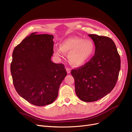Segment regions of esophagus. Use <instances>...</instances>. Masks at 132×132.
I'll use <instances>...</instances> for the list:
<instances>
[{
    "mask_svg": "<svg viewBox=\"0 0 132 132\" xmlns=\"http://www.w3.org/2000/svg\"><path fill=\"white\" fill-rule=\"evenodd\" d=\"M66 70L67 73L68 74H70V73H71V70L69 68H67V67H66Z\"/></svg>",
    "mask_w": 132,
    "mask_h": 132,
    "instance_id": "obj_1",
    "label": "esophagus"
}]
</instances>
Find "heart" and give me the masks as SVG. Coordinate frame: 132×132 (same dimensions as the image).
Instances as JSON below:
<instances>
[{"mask_svg":"<svg viewBox=\"0 0 132 132\" xmlns=\"http://www.w3.org/2000/svg\"><path fill=\"white\" fill-rule=\"evenodd\" d=\"M54 53L62 56L68 54L70 64L74 67H80L85 64L94 54L95 46L89 40H84L78 37H71L64 39L59 45V48L54 47Z\"/></svg>","mask_w":132,"mask_h":132,"instance_id":"obj_1","label":"heart"}]
</instances>
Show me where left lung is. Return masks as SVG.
Wrapping results in <instances>:
<instances>
[{
	"instance_id": "obj_1",
	"label": "left lung",
	"mask_w": 132,
	"mask_h": 132,
	"mask_svg": "<svg viewBox=\"0 0 132 132\" xmlns=\"http://www.w3.org/2000/svg\"><path fill=\"white\" fill-rule=\"evenodd\" d=\"M95 46L94 56L81 67L72 70L75 90L85 102L98 100L115 87L120 70V57L115 43L107 37L88 34Z\"/></svg>"
}]
</instances>
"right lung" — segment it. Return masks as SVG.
Instances as JSON below:
<instances>
[{"mask_svg":"<svg viewBox=\"0 0 132 132\" xmlns=\"http://www.w3.org/2000/svg\"><path fill=\"white\" fill-rule=\"evenodd\" d=\"M53 35L31 34L14 48L11 73L18 94L31 104H52L58 95L60 85L67 76L62 64L51 60Z\"/></svg>","mask_w":132,"mask_h":132,"instance_id":"right-lung-1","label":"right lung"}]
</instances>
